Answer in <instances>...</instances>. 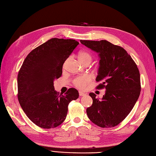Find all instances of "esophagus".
<instances>
[{
  "label": "esophagus",
  "instance_id": "esophagus-1",
  "mask_svg": "<svg viewBox=\"0 0 156 156\" xmlns=\"http://www.w3.org/2000/svg\"><path fill=\"white\" fill-rule=\"evenodd\" d=\"M79 96H86V94L83 92L80 91V92H79Z\"/></svg>",
  "mask_w": 156,
  "mask_h": 156
}]
</instances>
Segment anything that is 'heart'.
I'll return each instance as SVG.
<instances>
[{"label": "heart", "mask_w": 156, "mask_h": 156, "mask_svg": "<svg viewBox=\"0 0 156 156\" xmlns=\"http://www.w3.org/2000/svg\"><path fill=\"white\" fill-rule=\"evenodd\" d=\"M69 59L66 60L68 61ZM79 60L83 64L88 63L89 64L92 61V55L88 51H81L79 54ZM91 78L88 75H81L75 77L73 80V84L78 88L84 89L86 88L88 84L90 83Z\"/></svg>", "instance_id": "heart-1"}]
</instances>
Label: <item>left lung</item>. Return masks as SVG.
I'll use <instances>...</instances> for the list:
<instances>
[{
	"instance_id": "1",
	"label": "left lung",
	"mask_w": 156,
	"mask_h": 156,
	"mask_svg": "<svg viewBox=\"0 0 156 156\" xmlns=\"http://www.w3.org/2000/svg\"><path fill=\"white\" fill-rule=\"evenodd\" d=\"M97 52L100 68L97 89H105L101 100L90 93L92 105L87 108L88 119L103 128L115 127L123 121L133 108L140 93L139 70L135 61L122 47L107 40H80Z\"/></svg>"
}]
</instances>
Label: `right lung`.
Returning a JSON list of instances; mask_svg holds the SVG:
<instances>
[{"label": "right lung", "mask_w": 156, "mask_h": 156, "mask_svg": "<svg viewBox=\"0 0 156 156\" xmlns=\"http://www.w3.org/2000/svg\"><path fill=\"white\" fill-rule=\"evenodd\" d=\"M79 44L72 39L51 38L27 56L17 75V98L27 117L44 129L65 120L69 103L79 98L71 88L64 95L55 90L53 81L62 73L64 62Z\"/></svg>", "instance_id": "1"}]
</instances>
